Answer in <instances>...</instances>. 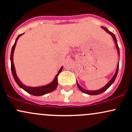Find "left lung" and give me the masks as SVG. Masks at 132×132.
<instances>
[{
  "instance_id": "8db88e82",
  "label": "left lung",
  "mask_w": 132,
  "mask_h": 132,
  "mask_svg": "<svg viewBox=\"0 0 132 132\" xmlns=\"http://www.w3.org/2000/svg\"><path fill=\"white\" fill-rule=\"evenodd\" d=\"M102 28L104 29V30H105L106 31H107V33H109L110 35H111L113 39L114 40V42L115 43H116V47H117V51H118V54H119V55L120 56V51H119V46H118V44H117V39L116 38V36H115V35L113 34V33L110 32V31L107 28H106L105 27H102ZM119 63H118V65H117V69H116V73H115L114 76H113V78L110 79V81L108 83H107V84L105 86H104V87L102 89H99V90H86L85 89H84L83 88H82V87L80 86L78 84V83L77 82V84H78V88L80 89V90H81L82 92H84V93L85 94H89V95H99V94H101L103 93L104 92H105L106 90H107V89L109 88V87H110V86L112 84V83H113V82L115 81V79H116L117 76V73H118V71H119Z\"/></svg>"
}]
</instances>
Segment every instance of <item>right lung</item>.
Segmentation results:
<instances>
[{
	"label": "right lung",
	"instance_id": "add662e5",
	"mask_svg": "<svg viewBox=\"0 0 132 132\" xmlns=\"http://www.w3.org/2000/svg\"><path fill=\"white\" fill-rule=\"evenodd\" d=\"M23 34V33H22V34L19 35L18 36L17 38H16L15 42L14 45H13L11 51V54H10V61H11V70H12V73L13 77L14 78L15 81L16 82V84L19 86L20 87L22 88L24 90L28 92V93L30 94L33 95H35V96H40V95H43L46 94L50 93V92L53 91V90H55L56 89L57 86V76H58L59 73L62 71V69H63V67L61 68V69H60V71H58V73L56 75L55 78H54L53 81L52 82H51L50 84H48V85L43 86H40V87H28V86H26L22 84L20 80L18 78V77L16 76V72H15V69L14 64H13V51H14L15 47L16 42H17V40L19 39V38Z\"/></svg>",
	"mask_w": 132,
	"mask_h": 132
}]
</instances>
